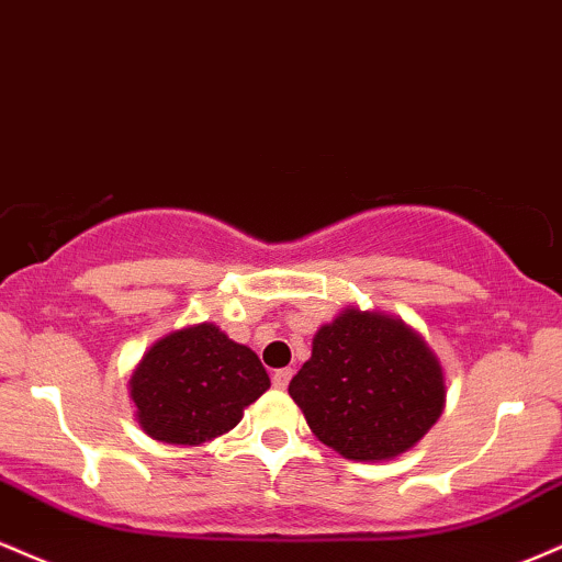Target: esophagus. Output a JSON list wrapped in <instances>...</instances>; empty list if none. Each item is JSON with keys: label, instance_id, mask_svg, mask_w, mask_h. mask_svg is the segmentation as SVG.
Listing matches in <instances>:
<instances>
[{"label": "esophagus", "instance_id": "1", "mask_svg": "<svg viewBox=\"0 0 562 562\" xmlns=\"http://www.w3.org/2000/svg\"><path fill=\"white\" fill-rule=\"evenodd\" d=\"M289 381H292V368H279V371H273V386L276 389H286Z\"/></svg>", "mask_w": 562, "mask_h": 562}]
</instances>
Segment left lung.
Wrapping results in <instances>:
<instances>
[{
	"label": "left lung",
	"instance_id": "obj_1",
	"mask_svg": "<svg viewBox=\"0 0 562 562\" xmlns=\"http://www.w3.org/2000/svg\"><path fill=\"white\" fill-rule=\"evenodd\" d=\"M289 394L323 445L349 460H389L437 424L445 375L402 321L345 310L315 334Z\"/></svg>",
	"mask_w": 562,
	"mask_h": 562
}]
</instances>
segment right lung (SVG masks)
Returning <instances> with one entry per match:
<instances>
[{"label":"right lung","mask_w":562,"mask_h":562,"mask_svg":"<svg viewBox=\"0 0 562 562\" xmlns=\"http://www.w3.org/2000/svg\"><path fill=\"white\" fill-rule=\"evenodd\" d=\"M270 379L249 347L213 323L181 328L144 355L131 375L138 426L168 445H202L241 420Z\"/></svg>","instance_id":"add662e5"}]
</instances>
